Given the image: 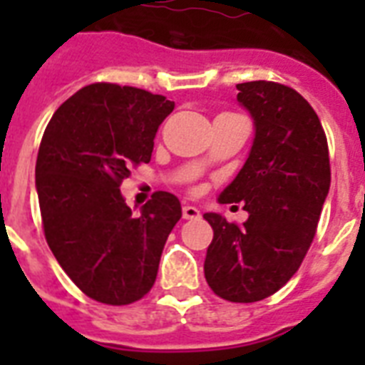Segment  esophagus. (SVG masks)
<instances>
[{
	"mask_svg": "<svg viewBox=\"0 0 365 365\" xmlns=\"http://www.w3.org/2000/svg\"><path fill=\"white\" fill-rule=\"evenodd\" d=\"M182 212H183V220H199L200 217V210L197 208V206L185 205Z\"/></svg>",
	"mask_w": 365,
	"mask_h": 365,
	"instance_id": "obj_1",
	"label": "esophagus"
}]
</instances>
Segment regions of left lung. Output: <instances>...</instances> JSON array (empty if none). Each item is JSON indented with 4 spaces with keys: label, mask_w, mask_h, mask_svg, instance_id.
Instances as JSON below:
<instances>
[{
    "label": "left lung",
    "mask_w": 365,
    "mask_h": 365,
    "mask_svg": "<svg viewBox=\"0 0 365 365\" xmlns=\"http://www.w3.org/2000/svg\"><path fill=\"white\" fill-rule=\"evenodd\" d=\"M237 88V102L254 121V142L217 202H244L248 220L239 227L217 212H206L214 239L205 277L223 299L254 303L278 292L299 269L331 174L320 119L299 93L272 81Z\"/></svg>",
    "instance_id": "8db88e82"
}]
</instances>
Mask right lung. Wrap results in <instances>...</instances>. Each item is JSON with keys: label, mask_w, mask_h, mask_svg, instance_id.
Instances as JSON below:
<instances>
[{"label": "right lung", "mask_w": 365, "mask_h": 365, "mask_svg": "<svg viewBox=\"0 0 365 365\" xmlns=\"http://www.w3.org/2000/svg\"><path fill=\"white\" fill-rule=\"evenodd\" d=\"M172 110L160 94L94 83L66 100L43 134L36 189L45 239L77 288L106 305L148 294L182 217L176 195L159 191L134 214L119 189L132 165L151 160Z\"/></svg>", "instance_id": "obj_1"}]
</instances>
